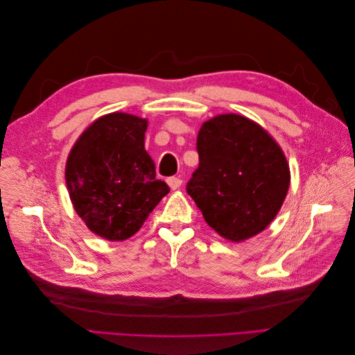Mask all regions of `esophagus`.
Returning a JSON list of instances; mask_svg holds the SVG:
<instances>
[{
  "mask_svg": "<svg viewBox=\"0 0 355 355\" xmlns=\"http://www.w3.org/2000/svg\"><path fill=\"white\" fill-rule=\"evenodd\" d=\"M167 184H168V187L171 188V189H178V188H180V185H182V179L180 178H168L167 179Z\"/></svg>",
  "mask_w": 355,
  "mask_h": 355,
  "instance_id": "34e87169",
  "label": "esophagus"
}]
</instances>
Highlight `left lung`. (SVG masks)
Returning a JSON list of instances; mask_svg holds the SVG:
<instances>
[{
    "mask_svg": "<svg viewBox=\"0 0 355 355\" xmlns=\"http://www.w3.org/2000/svg\"><path fill=\"white\" fill-rule=\"evenodd\" d=\"M198 168L187 192L220 237L240 243L262 232L282 209L290 170L266 130L237 114H222L198 132Z\"/></svg>",
    "mask_w": 355,
    "mask_h": 355,
    "instance_id": "1",
    "label": "left lung"
}]
</instances>
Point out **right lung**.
<instances>
[{"mask_svg":"<svg viewBox=\"0 0 355 355\" xmlns=\"http://www.w3.org/2000/svg\"><path fill=\"white\" fill-rule=\"evenodd\" d=\"M146 127L136 115H103L69 153L65 178L73 209L105 240L130 239L170 191L145 151Z\"/></svg>","mask_w":355,"mask_h":355,"instance_id":"1","label":"right lung"}]
</instances>
